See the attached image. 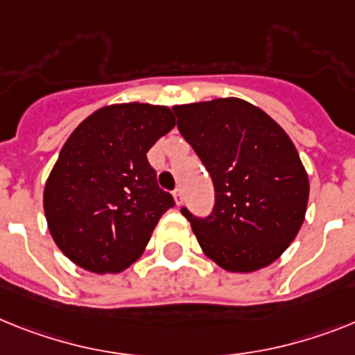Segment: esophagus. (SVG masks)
I'll list each match as a JSON object with an SVG mask.
<instances>
[{
  "label": "esophagus",
  "mask_w": 355,
  "mask_h": 355,
  "mask_svg": "<svg viewBox=\"0 0 355 355\" xmlns=\"http://www.w3.org/2000/svg\"><path fill=\"white\" fill-rule=\"evenodd\" d=\"M173 198H175V202H177V205L182 204V200H184L182 189H175V191H173Z\"/></svg>",
  "instance_id": "esophagus-1"
}]
</instances>
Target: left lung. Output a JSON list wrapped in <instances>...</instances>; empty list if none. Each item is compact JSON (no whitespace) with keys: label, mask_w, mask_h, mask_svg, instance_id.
<instances>
[{"label":"left lung","mask_w":355,"mask_h":355,"mask_svg":"<svg viewBox=\"0 0 355 355\" xmlns=\"http://www.w3.org/2000/svg\"><path fill=\"white\" fill-rule=\"evenodd\" d=\"M214 186L207 218L182 214L207 258L229 272L274 263L302 229L309 175L284 128L238 97L173 106Z\"/></svg>","instance_id":"8db88e82"}]
</instances>
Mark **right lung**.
Returning a JSON list of instances; mask_svg holds the SVG:
<instances>
[{
	"label": "right lung",
	"instance_id": "1",
	"mask_svg": "<svg viewBox=\"0 0 355 355\" xmlns=\"http://www.w3.org/2000/svg\"><path fill=\"white\" fill-rule=\"evenodd\" d=\"M168 106L108 104L71 132L43 191L49 231L68 260L95 274L135 263L175 200L146 153L175 128Z\"/></svg>",
	"mask_w": 355,
	"mask_h": 355
}]
</instances>
